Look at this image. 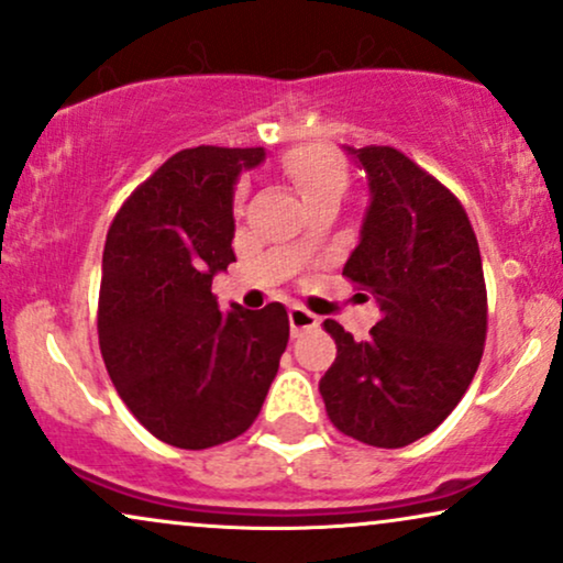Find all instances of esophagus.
<instances>
[{
    "label": "esophagus",
    "instance_id": "1",
    "mask_svg": "<svg viewBox=\"0 0 563 563\" xmlns=\"http://www.w3.org/2000/svg\"><path fill=\"white\" fill-rule=\"evenodd\" d=\"M318 323H321L318 321V316L310 313V310L300 308V305H292V308H289V325H292V336H300L302 331L316 329Z\"/></svg>",
    "mask_w": 563,
    "mask_h": 563
}]
</instances>
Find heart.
Returning a JSON list of instances; mask_svg holds the SVG:
<instances>
[{"label":"heart","mask_w":563,"mask_h":563,"mask_svg":"<svg viewBox=\"0 0 563 563\" xmlns=\"http://www.w3.org/2000/svg\"><path fill=\"white\" fill-rule=\"evenodd\" d=\"M284 175L292 179L305 203L329 196V192H344L346 172L336 154L321 145H305L297 148L282 162Z\"/></svg>","instance_id":"heart-1"}]
</instances>
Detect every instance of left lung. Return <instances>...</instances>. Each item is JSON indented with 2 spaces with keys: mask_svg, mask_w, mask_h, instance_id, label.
Segmentation results:
<instances>
[{
  "mask_svg": "<svg viewBox=\"0 0 563 563\" xmlns=\"http://www.w3.org/2000/svg\"><path fill=\"white\" fill-rule=\"evenodd\" d=\"M367 203L344 276L376 297L380 321L355 342L336 321L321 378L329 420L367 446L399 449L449 418L473 384L488 329L483 261L454 192L391 145L346 148Z\"/></svg>",
  "mask_w": 563,
  "mask_h": 563,
  "instance_id": "obj_1",
  "label": "left lung"
}]
</instances>
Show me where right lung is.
I'll use <instances>...</instances> for the list:
<instances>
[{
	"label": "right lung",
	"mask_w": 563,
	"mask_h": 563,
	"mask_svg": "<svg viewBox=\"0 0 563 563\" xmlns=\"http://www.w3.org/2000/svg\"><path fill=\"white\" fill-rule=\"evenodd\" d=\"M263 148H185L124 200L101 263L99 346L124 405L158 441L208 449L258 418L289 342L282 302L232 305L211 282L234 261V185Z\"/></svg>",
	"instance_id": "add662e5"
}]
</instances>
